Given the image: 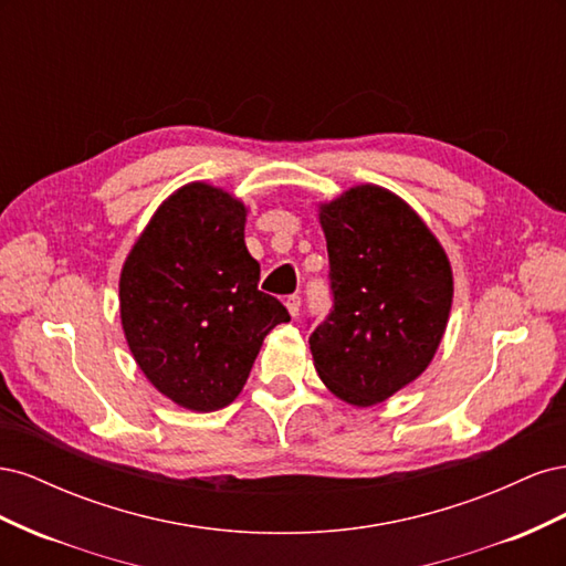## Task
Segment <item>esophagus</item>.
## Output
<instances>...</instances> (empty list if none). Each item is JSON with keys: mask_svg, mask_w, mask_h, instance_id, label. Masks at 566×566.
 Segmentation results:
<instances>
[{"mask_svg": "<svg viewBox=\"0 0 566 566\" xmlns=\"http://www.w3.org/2000/svg\"><path fill=\"white\" fill-rule=\"evenodd\" d=\"M285 306H287V312H290V316H297L300 314V306H302V297L300 295H290L287 300H285Z\"/></svg>", "mask_w": 566, "mask_h": 566, "instance_id": "34e87169", "label": "esophagus"}]
</instances>
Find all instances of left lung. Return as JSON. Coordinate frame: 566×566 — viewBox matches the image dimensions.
<instances>
[{"label":"left lung","mask_w":566,"mask_h":566,"mask_svg":"<svg viewBox=\"0 0 566 566\" xmlns=\"http://www.w3.org/2000/svg\"><path fill=\"white\" fill-rule=\"evenodd\" d=\"M328 243L333 312L310 335L335 397L366 408L413 382L447 331L453 271L406 200L375 184L318 208Z\"/></svg>","instance_id":"obj_1"}]
</instances>
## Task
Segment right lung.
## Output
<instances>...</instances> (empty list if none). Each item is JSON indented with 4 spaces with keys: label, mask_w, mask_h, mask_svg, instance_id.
I'll return each instance as SVG.
<instances>
[{
    "label": "right lung",
    "mask_w": 566,
    "mask_h": 566,
    "mask_svg": "<svg viewBox=\"0 0 566 566\" xmlns=\"http://www.w3.org/2000/svg\"><path fill=\"white\" fill-rule=\"evenodd\" d=\"M245 205L202 181L150 217L119 273V318L136 366L177 406L210 413L241 394L264 337L290 321L262 293Z\"/></svg>",
    "instance_id": "add662e5"
}]
</instances>
